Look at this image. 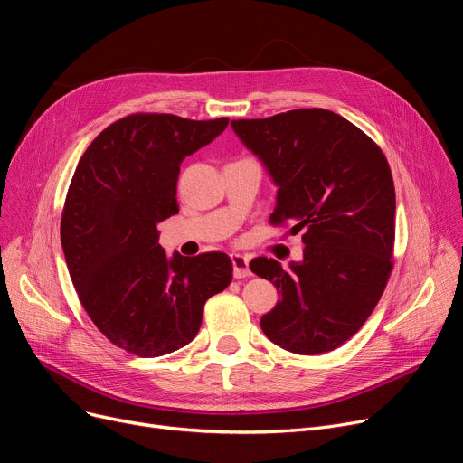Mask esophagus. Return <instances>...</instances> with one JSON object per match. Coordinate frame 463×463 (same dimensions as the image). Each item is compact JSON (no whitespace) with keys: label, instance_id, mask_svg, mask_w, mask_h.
I'll use <instances>...</instances> for the list:
<instances>
[{"label":"esophagus","instance_id":"esophagus-1","mask_svg":"<svg viewBox=\"0 0 463 463\" xmlns=\"http://www.w3.org/2000/svg\"><path fill=\"white\" fill-rule=\"evenodd\" d=\"M231 260H232V269H234V278H246V276L251 274V270H250V259L246 255L232 253Z\"/></svg>","mask_w":463,"mask_h":463}]
</instances>
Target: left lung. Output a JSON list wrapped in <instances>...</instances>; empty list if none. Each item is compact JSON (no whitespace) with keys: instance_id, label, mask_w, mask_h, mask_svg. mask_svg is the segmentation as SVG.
<instances>
[{"instance_id":"8db88e82","label":"left lung","mask_w":463,"mask_h":463,"mask_svg":"<svg viewBox=\"0 0 463 463\" xmlns=\"http://www.w3.org/2000/svg\"><path fill=\"white\" fill-rule=\"evenodd\" d=\"M236 136L278 187L272 223L303 232V260L281 269L257 257L251 272L279 289L260 317L274 345L314 355L345 345L365 324L392 272L395 189L373 139L338 113L293 109L232 120Z\"/></svg>"}]
</instances>
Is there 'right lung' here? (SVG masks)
<instances>
[{
	"instance_id": "add662e5",
	"label": "right lung",
	"mask_w": 463,
	"mask_h": 463,
	"mask_svg": "<svg viewBox=\"0 0 463 463\" xmlns=\"http://www.w3.org/2000/svg\"><path fill=\"white\" fill-rule=\"evenodd\" d=\"M227 125L136 113L99 132L79 160L60 223L66 265L94 326L130 354L189 345L206 300L231 284L227 253L168 257L156 231L179 212V165Z\"/></svg>"
}]
</instances>
